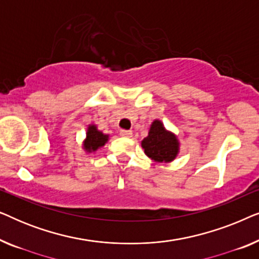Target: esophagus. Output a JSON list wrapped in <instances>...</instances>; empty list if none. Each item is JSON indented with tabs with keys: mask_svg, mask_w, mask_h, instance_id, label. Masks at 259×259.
<instances>
[{
	"mask_svg": "<svg viewBox=\"0 0 259 259\" xmlns=\"http://www.w3.org/2000/svg\"><path fill=\"white\" fill-rule=\"evenodd\" d=\"M132 131H128V130H121L120 131V136L121 137H126V138H131L132 137Z\"/></svg>",
	"mask_w": 259,
	"mask_h": 259,
	"instance_id": "34e87169",
	"label": "esophagus"
}]
</instances>
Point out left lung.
I'll return each mask as SVG.
<instances>
[{"mask_svg":"<svg viewBox=\"0 0 259 259\" xmlns=\"http://www.w3.org/2000/svg\"><path fill=\"white\" fill-rule=\"evenodd\" d=\"M145 154L157 162H171L179 153L180 143L171 131L165 128L160 120H154L148 131V136L141 141Z\"/></svg>","mask_w":259,"mask_h":259,"instance_id":"1","label":"left lung"}]
</instances>
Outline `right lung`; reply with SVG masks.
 Segmentation results:
<instances>
[{"mask_svg": "<svg viewBox=\"0 0 259 259\" xmlns=\"http://www.w3.org/2000/svg\"><path fill=\"white\" fill-rule=\"evenodd\" d=\"M109 136L108 134H104L101 131L98 130V127L93 125H88L87 132H86V138H84L82 147L83 150L87 152V153H91V152L98 151L99 148L105 146V144L108 141Z\"/></svg>", "mask_w": 259, "mask_h": 259, "instance_id": "add662e5", "label": "right lung"}]
</instances>
